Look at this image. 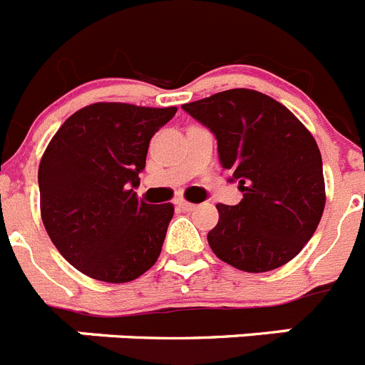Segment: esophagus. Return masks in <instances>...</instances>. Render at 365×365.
<instances>
[{
  "label": "esophagus",
  "mask_w": 365,
  "mask_h": 365,
  "mask_svg": "<svg viewBox=\"0 0 365 365\" xmlns=\"http://www.w3.org/2000/svg\"><path fill=\"white\" fill-rule=\"evenodd\" d=\"M175 205H177V208H180V210H182V212H192V210L195 208L194 203H188V201H182V199H179Z\"/></svg>",
  "instance_id": "obj_1"
}]
</instances>
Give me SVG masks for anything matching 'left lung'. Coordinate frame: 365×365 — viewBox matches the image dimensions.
<instances>
[{
	"label": "left lung",
	"mask_w": 365,
	"mask_h": 365,
	"mask_svg": "<svg viewBox=\"0 0 365 365\" xmlns=\"http://www.w3.org/2000/svg\"><path fill=\"white\" fill-rule=\"evenodd\" d=\"M217 142L221 166L244 194L217 205L208 232L217 258L242 272H272L289 262L316 232L325 208L322 153L307 127L279 101L235 88L182 105Z\"/></svg>",
	"instance_id": "left-lung-1"
}]
</instances>
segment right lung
I'll return each instance as SVG.
<instances>
[{"mask_svg":"<svg viewBox=\"0 0 365 365\" xmlns=\"http://www.w3.org/2000/svg\"><path fill=\"white\" fill-rule=\"evenodd\" d=\"M175 112L93 103L71 114L49 142L38 168L42 221L81 273L129 282L157 262L173 205H148L135 188L149 140Z\"/></svg>","mask_w":365,"mask_h":365,"instance_id":"obj_1","label":"right lung"}]
</instances>
